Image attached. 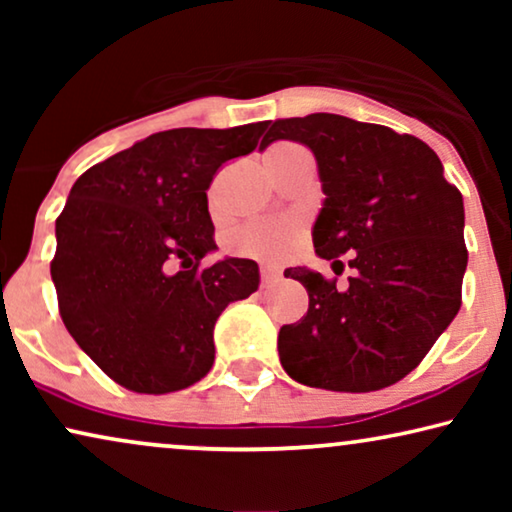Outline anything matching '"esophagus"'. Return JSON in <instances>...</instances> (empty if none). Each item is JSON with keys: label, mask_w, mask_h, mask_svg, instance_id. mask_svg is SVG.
Here are the masks:
<instances>
[{"label": "esophagus", "mask_w": 512, "mask_h": 512, "mask_svg": "<svg viewBox=\"0 0 512 512\" xmlns=\"http://www.w3.org/2000/svg\"><path fill=\"white\" fill-rule=\"evenodd\" d=\"M279 277H282V270H279L277 265H272V263H263L261 265V284L263 286L277 284Z\"/></svg>", "instance_id": "obj_1"}]
</instances>
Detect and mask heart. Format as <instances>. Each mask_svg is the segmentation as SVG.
<instances>
[{"instance_id":"obj_1","label":"heart","mask_w":512,"mask_h":512,"mask_svg":"<svg viewBox=\"0 0 512 512\" xmlns=\"http://www.w3.org/2000/svg\"><path fill=\"white\" fill-rule=\"evenodd\" d=\"M279 144L275 149H282ZM298 237V223L293 219H261L251 221L237 230L233 237V249L244 256L261 258V261H277L293 247Z\"/></svg>"}]
</instances>
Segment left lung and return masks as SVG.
<instances>
[{
	"label": "left lung",
	"mask_w": 512,
	"mask_h": 512,
	"mask_svg": "<svg viewBox=\"0 0 512 512\" xmlns=\"http://www.w3.org/2000/svg\"><path fill=\"white\" fill-rule=\"evenodd\" d=\"M277 139L317 160L326 198L314 251L333 263L347 254L354 270L345 289L305 265L284 270L310 307L279 328V361L307 387H389L419 366L461 307L464 198L429 144L384 125L310 114L270 123L261 149Z\"/></svg>",
	"instance_id": "1"
}]
</instances>
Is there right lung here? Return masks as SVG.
<instances>
[{
    "mask_svg": "<svg viewBox=\"0 0 512 512\" xmlns=\"http://www.w3.org/2000/svg\"><path fill=\"white\" fill-rule=\"evenodd\" d=\"M265 123L165 130L83 172L55 221L60 317L111 380L170 394L214 363V326L261 284L258 263L216 251L207 188L256 149Z\"/></svg>",
    "mask_w": 512,
    "mask_h": 512,
    "instance_id": "1",
    "label": "right lung"
}]
</instances>
